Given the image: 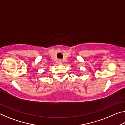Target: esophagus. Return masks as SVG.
<instances>
[{
  "mask_svg": "<svg viewBox=\"0 0 125 125\" xmlns=\"http://www.w3.org/2000/svg\"><path fill=\"white\" fill-rule=\"evenodd\" d=\"M58 63L59 64H62V60H58Z\"/></svg>",
  "mask_w": 125,
  "mask_h": 125,
  "instance_id": "34e87169",
  "label": "esophagus"
}]
</instances>
